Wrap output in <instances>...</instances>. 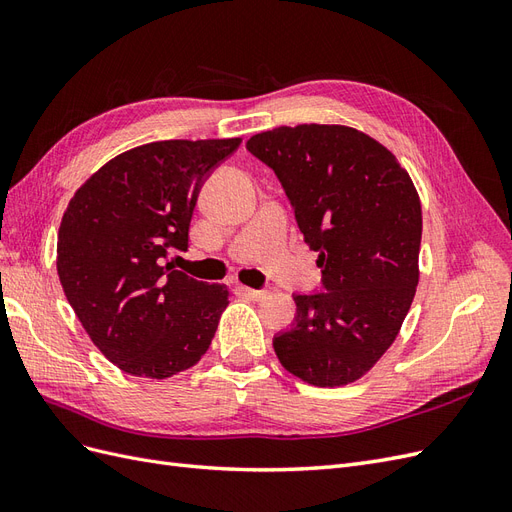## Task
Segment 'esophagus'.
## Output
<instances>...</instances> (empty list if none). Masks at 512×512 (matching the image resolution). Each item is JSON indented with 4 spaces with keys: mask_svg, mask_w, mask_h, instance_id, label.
I'll list each match as a JSON object with an SVG mask.
<instances>
[{
    "mask_svg": "<svg viewBox=\"0 0 512 512\" xmlns=\"http://www.w3.org/2000/svg\"><path fill=\"white\" fill-rule=\"evenodd\" d=\"M239 292L243 294V297L252 299V301H260L267 297V290H254V288H247V286H239Z\"/></svg>",
    "mask_w": 512,
    "mask_h": 512,
    "instance_id": "esophagus-1",
    "label": "esophagus"
}]
</instances>
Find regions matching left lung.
I'll list each match as a JSON object with an SVG mask.
<instances>
[{"label":"left lung","instance_id":"1","mask_svg":"<svg viewBox=\"0 0 512 512\" xmlns=\"http://www.w3.org/2000/svg\"><path fill=\"white\" fill-rule=\"evenodd\" d=\"M245 147L280 179L327 288L294 294L277 359L314 386L359 380L395 342L418 284L423 213L408 170L348 126H282Z\"/></svg>","mask_w":512,"mask_h":512}]
</instances>
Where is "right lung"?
<instances>
[{
    "label": "right lung",
    "mask_w": 512,
    "mask_h": 512,
    "mask_svg": "<svg viewBox=\"0 0 512 512\" xmlns=\"http://www.w3.org/2000/svg\"><path fill=\"white\" fill-rule=\"evenodd\" d=\"M241 138L158 141L106 162L68 203L57 273L91 342L126 374L164 380L200 361L228 305L224 284L166 262L188 250L196 198Z\"/></svg>",
    "instance_id": "obj_1"
}]
</instances>
